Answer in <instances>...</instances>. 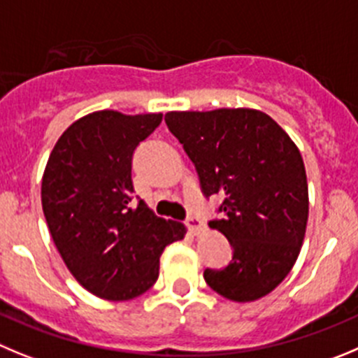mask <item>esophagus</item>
<instances>
[{
	"label": "esophagus",
	"mask_w": 358,
	"mask_h": 358,
	"mask_svg": "<svg viewBox=\"0 0 358 358\" xmlns=\"http://www.w3.org/2000/svg\"><path fill=\"white\" fill-rule=\"evenodd\" d=\"M185 226H187V229H189L190 233H192V235H201L203 231H206V226H205V222H203L201 219H199V217H194V215H190V217H187L185 219Z\"/></svg>",
	"instance_id": "1"
}]
</instances>
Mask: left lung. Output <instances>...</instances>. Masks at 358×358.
<instances>
[{
	"instance_id": "left-lung-1",
	"label": "left lung",
	"mask_w": 358,
	"mask_h": 358,
	"mask_svg": "<svg viewBox=\"0 0 358 358\" xmlns=\"http://www.w3.org/2000/svg\"><path fill=\"white\" fill-rule=\"evenodd\" d=\"M166 125L194 164L205 198L222 196L208 220L231 243L224 268L206 285L235 302L268 295L299 258L309 215L303 160L268 115L255 109L173 111Z\"/></svg>"
}]
</instances>
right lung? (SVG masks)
<instances>
[{
  "label": "right lung",
  "mask_w": 358,
  "mask_h": 358,
  "mask_svg": "<svg viewBox=\"0 0 358 358\" xmlns=\"http://www.w3.org/2000/svg\"><path fill=\"white\" fill-rule=\"evenodd\" d=\"M160 122V113H92L62 134L43 171L52 242L72 275L100 299L143 295L159 277L162 250L185 235L183 224L160 219L134 196V152Z\"/></svg>",
  "instance_id": "right-lung-1"
}]
</instances>
